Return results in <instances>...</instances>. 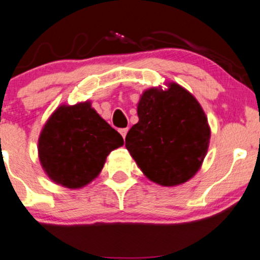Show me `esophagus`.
Here are the masks:
<instances>
[{"label":"esophagus","instance_id":"1","mask_svg":"<svg viewBox=\"0 0 260 260\" xmlns=\"http://www.w3.org/2000/svg\"><path fill=\"white\" fill-rule=\"evenodd\" d=\"M127 132H128V128H121V129H120V134H121V136H122L123 139H124V138H126Z\"/></svg>","mask_w":260,"mask_h":260}]
</instances>
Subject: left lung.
I'll list each match as a JSON object with an SVG mask.
<instances>
[{"instance_id":"1","label":"left lung","mask_w":260,"mask_h":260,"mask_svg":"<svg viewBox=\"0 0 260 260\" xmlns=\"http://www.w3.org/2000/svg\"><path fill=\"white\" fill-rule=\"evenodd\" d=\"M138 117L126 147L147 179L172 187L194 176L210 143L208 117L194 96L176 83L149 88L138 103Z\"/></svg>"}]
</instances>
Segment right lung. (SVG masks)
<instances>
[{
  "label": "right lung",
  "instance_id": "obj_1",
  "mask_svg": "<svg viewBox=\"0 0 260 260\" xmlns=\"http://www.w3.org/2000/svg\"><path fill=\"white\" fill-rule=\"evenodd\" d=\"M122 145L121 134L86 101L52 113L39 136L38 156L55 183L81 188L98 176L108 154Z\"/></svg>",
  "mask_w": 260,
  "mask_h": 260
}]
</instances>
